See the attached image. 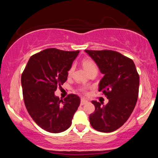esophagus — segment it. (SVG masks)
<instances>
[{
  "mask_svg": "<svg viewBox=\"0 0 158 158\" xmlns=\"http://www.w3.org/2000/svg\"><path fill=\"white\" fill-rule=\"evenodd\" d=\"M87 102H88V100H86V99H81V106H84V105L86 104Z\"/></svg>",
  "mask_w": 158,
  "mask_h": 158,
  "instance_id": "1",
  "label": "esophagus"
}]
</instances>
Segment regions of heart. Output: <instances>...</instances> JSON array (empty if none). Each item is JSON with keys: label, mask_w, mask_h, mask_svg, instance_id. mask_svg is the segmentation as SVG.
<instances>
[{"label": "heart", "mask_w": 158, "mask_h": 158, "mask_svg": "<svg viewBox=\"0 0 158 158\" xmlns=\"http://www.w3.org/2000/svg\"><path fill=\"white\" fill-rule=\"evenodd\" d=\"M81 64H82L83 68H85V70H86L88 73H89L90 71H91L92 70H94V69H97L95 63L94 62V61H92L91 59H84V60L82 61V62H81ZM73 67H71V68H70V70H68L69 74H71L72 71H73ZM81 91L85 92V88H81Z\"/></svg>", "instance_id": "b5f03b06"}]
</instances>
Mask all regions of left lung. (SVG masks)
Returning <instances> with one entry per match:
<instances>
[{"instance_id":"left-lung-1","label":"left lung","mask_w":158,"mask_h":158,"mask_svg":"<svg viewBox=\"0 0 158 158\" xmlns=\"http://www.w3.org/2000/svg\"><path fill=\"white\" fill-rule=\"evenodd\" d=\"M99 67L104 77L99 91L106 96L108 104L92 101L95 110L89 117L95 130L112 132L128 120L136 106L139 93V77L134 61L114 50H85Z\"/></svg>"}]
</instances>
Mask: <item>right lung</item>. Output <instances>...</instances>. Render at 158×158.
Listing matches in <instances>:
<instances>
[{
    "mask_svg": "<svg viewBox=\"0 0 158 158\" xmlns=\"http://www.w3.org/2000/svg\"><path fill=\"white\" fill-rule=\"evenodd\" d=\"M79 52L46 49L30 58L21 75L27 111L38 126L50 133L68 129L80 105V98L76 94H69L62 100L54 94L67 81Z\"/></svg>",
    "mask_w": 158,
    "mask_h": 158,
    "instance_id": "right-lung-1",
    "label": "right lung"
}]
</instances>
